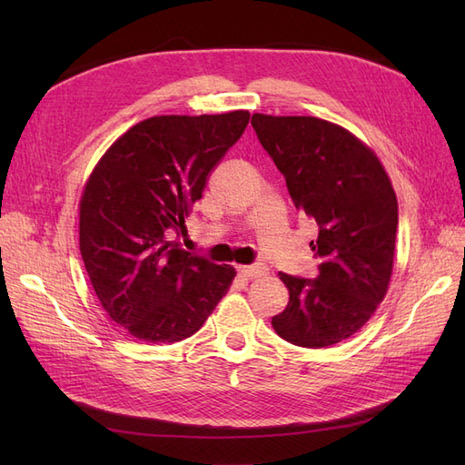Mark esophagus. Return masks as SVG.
<instances>
[{
  "label": "esophagus",
  "instance_id": "34e87169",
  "mask_svg": "<svg viewBox=\"0 0 465 465\" xmlns=\"http://www.w3.org/2000/svg\"><path fill=\"white\" fill-rule=\"evenodd\" d=\"M267 265L263 263H254V265H238V273L246 279H258L262 275H267Z\"/></svg>",
  "mask_w": 465,
  "mask_h": 465
}]
</instances>
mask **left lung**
Instances as JSON below:
<instances>
[{
    "instance_id": "obj_1",
    "label": "left lung",
    "mask_w": 465,
    "mask_h": 465,
    "mask_svg": "<svg viewBox=\"0 0 465 465\" xmlns=\"http://www.w3.org/2000/svg\"><path fill=\"white\" fill-rule=\"evenodd\" d=\"M260 143L285 176L294 207L314 217L316 279L279 273L289 304L272 318L285 341L322 349L367 323L384 301L396 250L398 198L376 153L314 116L254 114Z\"/></svg>"
}]
</instances>
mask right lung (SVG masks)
Returning a JSON list of instances; mask_svg holds the SVG:
<instances>
[{"mask_svg":"<svg viewBox=\"0 0 465 465\" xmlns=\"http://www.w3.org/2000/svg\"><path fill=\"white\" fill-rule=\"evenodd\" d=\"M248 110L153 116L112 143L79 200V250L110 320L149 343L198 331L236 275L182 250L171 231L202 200L211 171L241 135Z\"/></svg>","mask_w":465,"mask_h":465,"instance_id":"right-lung-1","label":"right lung"}]
</instances>
